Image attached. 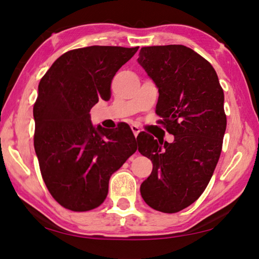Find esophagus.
<instances>
[{"label":"esophagus","mask_w":259,"mask_h":259,"mask_svg":"<svg viewBox=\"0 0 259 259\" xmlns=\"http://www.w3.org/2000/svg\"><path fill=\"white\" fill-rule=\"evenodd\" d=\"M131 130H133V133H134V135H135V137L137 138L138 134L140 133V129H139V126H137V125H131Z\"/></svg>","instance_id":"1"}]
</instances>
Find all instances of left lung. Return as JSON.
Returning <instances> with one entry per match:
<instances>
[{
  "label": "left lung",
  "mask_w": 259,
  "mask_h": 259,
  "mask_svg": "<svg viewBox=\"0 0 259 259\" xmlns=\"http://www.w3.org/2000/svg\"><path fill=\"white\" fill-rule=\"evenodd\" d=\"M137 60L159 89L161 123L175 136L172 143L139 138L138 151L153 163L140 194L157 211L178 212L200 198L221 156L224 93L211 64L185 46L142 48Z\"/></svg>",
  "instance_id": "8db88e82"
}]
</instances>
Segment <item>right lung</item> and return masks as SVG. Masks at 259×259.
<instances>
[{
	"label": "right lung",
	"instance_id": "add662e5",
	"mask_svg": "<svg viewBox=\"0 0 259 259\" xmlns=\"http://www.w3.org/2000/svg\"><path fill=\"white\" fill-rule=\"evenodd\" d=\"M136 48L93 46L57 59L38 84L33 108L34 148L54 199L72 211H88L106 199L108 182L137 150L128 125L116 133L91 123L90 109L111 97L116 72Z\"/></svg>",
	"mask_w": 259,
	"mask_h": 259
}]
</instances>
